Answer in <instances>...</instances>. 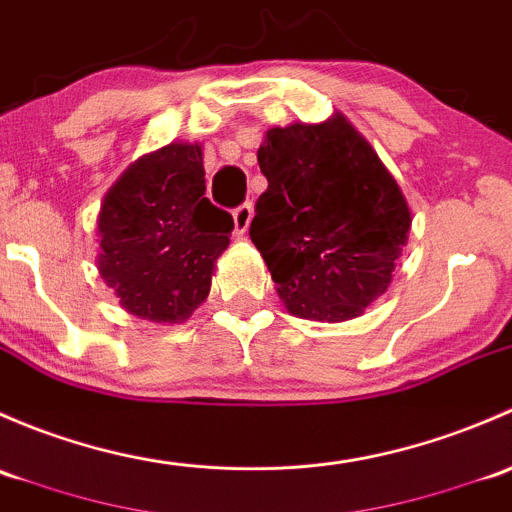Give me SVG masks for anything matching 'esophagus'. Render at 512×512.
<instances>
[{"instance_id": "obj_1", "label": "esophagus", "mask_w": 512, "mask_h": 512, "mask_svg": "<svg viewBox=\"0 0 512 512\" xmlns=\"http://www.w3.org/2000/svg\"><path fill=\"white\" fill-rule=\"evenodd\" d=\"M251 219H254V207L249 202L241 204V207L234 209V234L244 236L249 231Z\"/></svg>"}]
</instances>
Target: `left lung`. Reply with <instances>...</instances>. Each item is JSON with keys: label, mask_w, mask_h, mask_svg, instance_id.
Returning a JSON list of instances; mask_svg holds the SVG:
<instances>
[{"label": "left lung", "mask_w": 512, "mask_h": 512, "mask_svg": "<svg viewBox=\"0 0 512 512\" xmlns=\"http://www.w3.org/2000/svg\"><path fill=\"white\" fill-rule=\"evenodd\" d=\"M249 236L295 318L342 323L392 283L412 209L374 147L342 113L266 130Z\"/></svg>", "instance_id": "8db88e82"}]
</instances>
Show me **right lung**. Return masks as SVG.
<instances>
[{"label":"right lung","mask_w":512,"mask_h":512,"mask_svg":"<svg viewBox=\"0 0 512 512\" xmlns=\"http://www.w3.org/2000/svg\"><path fill=\"white\" fill-rule=\"evenodd\" d=\"M199 142H170L135 160L98 212V273L120 308L184 323L207 300L231 214L207 197Z\"/></svg>","instance_id":"1"}]
</instances>
